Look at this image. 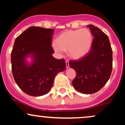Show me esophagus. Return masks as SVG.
Returning <instances> with one entry per match:
<instances>
[{
	"mask_svg": "<svg viewBox=\"0 0 125 125\" xmlns=\"http://www.w3.org/2000/svg\"><path fill=\"white\" fill-rule=\"evenodd\" d=\"M66 68H68L69 67V62L68 61H66Z\"/></svg>",
	"mask_w": 125,
	"mask_h": 125,
	"instance_id": "1",
	"label": "esophagus"
}]
</instances>
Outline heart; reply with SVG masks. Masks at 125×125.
Segmentation results:
<instances>
[{
  "instance_id": "obj_1",
  "label": "heart",
  "mask_w": 125,
  "mask_h": 125,
  "mask_svg": "<svg viewBox=\"0 0 125 125\" xmlns=\"http://www.w3.org/2000/svg\"><path fill=\"white\" fill-rule=\"evenodd\" d=\"M92 41V35L87 29L68 31L59 36L53 47L59 53L67 50L71 58L77 59L88 53Z\"/></svg>"
}]
</instances>
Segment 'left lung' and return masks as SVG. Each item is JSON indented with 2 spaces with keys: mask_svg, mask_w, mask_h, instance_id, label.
<instances>
[{
  "mask_svg": "<svg viewBox=\"0 0 125 125\" xmlns=\"http://www.w3.org/2000/svg\"><path fill=\"white\" fill-rule=\"evenodd\" d=\"M94 36L91 49L79 59L70 60L76 76L72 81L77 91L84 94L97 92L109 79L112 71V49L107 36L100 29L89 25Z\"/></svg>",
  "mask_w": 125,
  "mask_h": 125,
  "instance_id": "8db88e82",
  "label": "left lung"
}]
</instances>
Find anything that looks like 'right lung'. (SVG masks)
<instances>
[{"mask_svg": "<svg viewBox=\"0 0 125 125\" xmlns=\"http://www.w3.org/2000/svg\"><path fill=\"white\" fill-rule=\"evenodd\" d=\"M54 30L31 26L16 39L11 52L12 71L14 79L21 90L33 96L49 92L59 72L66 68L63 59H57L52 54ZM32 54L34 62L31 66L25 58Z\"/></svg>", "mask_w": 125, "mask_h": 125, "instance_id": "1", "label": "right lung"}]
</instances>
